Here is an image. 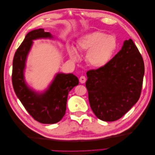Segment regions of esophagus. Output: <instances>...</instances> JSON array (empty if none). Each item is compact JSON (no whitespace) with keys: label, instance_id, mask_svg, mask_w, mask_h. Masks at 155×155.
<instances>
[{"label":"esophagus","instance_id":"obj_1","mask_svg":"<svg viewBox=\"0 0 155 155\" xmlns=\"http://www.w3.org/2000/svg\"><path fill=\"white\" fill-rule=\"evenodd\" d=\"M86 80H87V79L84 76H81L80 78H79V82H80L81 83H85Z\"/></svg>","mask_w":155,"mask_h":155}]
</instances>
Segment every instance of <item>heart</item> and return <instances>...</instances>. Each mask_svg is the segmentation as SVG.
Segmentation results:
<instances>
[{
    "mask_svg": "<svg viewBox=\"0 0 155 155\" xmlns=\"http://www.w3.org/2000/svg\"><path fill=\"white\" fill-rule=\"evenodd\" d=\"M117 48L116 37L101 31H94L82 36L77 44L79 51H87V62L95 68L102 67L109 63ZM69 54L73 60L78 59V51L74 47H70Z\"/></svg>",
    "mask_w": 155,
    "mask_h": 155,
    "instance_id": "b5f03b06",
    "label": "heart"
}]
</instances>
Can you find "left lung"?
Listing matches in <instances>:
<instances>
[{"label":"left lung","mask_w":155,"mask_h":155,"mask_svg":"<svg viewBox=\"0 0 155 155\" xmlns=\"http://www.w3.org/2000/svg\"><path fill=\"white\" fill-rule=\"evenodd\" d=\"M144 72L142 56L130 39L105 66L88 70L85 85L97 118L114 121L126 114L139 100Z\"/></svg>","instance_id":"left-lung-1"}]
</instances>
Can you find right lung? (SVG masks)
I'll use <instances>...</instances> for the list:
<instances>
[{
	"label": "right lung",
	"mask_w": 155,
	"mask_h": 155,
	"mask_svg": "<svg viewBox=\"0 0 155 155\" xmlns=\"http://www.w3.org/2000/svg\"><path fill=\"white\" fill-rule=\"evenodd\" d=\"M48 37L52 38V36L42 28L33 30L26 35L14 55L12 79L17 97L32 118L41 124H53L63 118L66 112L68 92L78 85L79 80L73 74H58L48 90L43 94H37L26 85L24 70L32 41Z\"/></svg>",
	"instance_id": "right-lung-1"
}]
</instances>
